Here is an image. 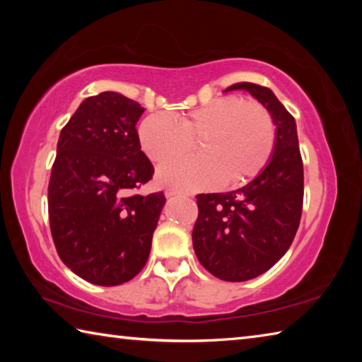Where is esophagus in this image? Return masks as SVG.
<instances>
[{"instance_id": "34e87169", "label": "esophagus", "mask_w": 362, "mask_h": 362, "mask_svg": "<svg viewBox=\"0 0 362 362\" xmlns=\"http://www.w3.org/2000/svg\"><path fill=\"white\" fill-rule=\"evenodd\" d=\"M179 194H180V192H177V189H174V188H168L166 189L168 198H173V196H179Z\"/></svg>"}]
</instances>
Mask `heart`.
<instances>
[{
	"label": "heart",
	"instance_id": "obj_1",
	"mask_svg": "<svg viewBox=\"0 0 362 362\" xmlns=\"http://www.w3.org/2000/svg\"><path fill=\"white\" fill-rule=\"evenodd\" d=\"M276 126L269 110L240 95H225L175 119L151 115L139 127L140 146L153 163L167 164L191 152L192 144H204V160L168 165L159 169L163 185L196 192L254 179L272 158Z\"/></svg>",
	"mask_w": 362,
	"mask_h": 362
}]
</instances>
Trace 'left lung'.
Instances as JSON below:
<instances>
[{"mask_svg":"<svg viewBox=\"0 0 362 362\" xmlns=\"http://www.w3.org/2000/svg\"><path fill=\"white\" fill-rule=\"evenodd\" d=\"M272 113L276 124L273 156L246 187L228 193L196 194L198 218L193 247L207 272L231 283L260 276L272 268L296 238L303 207V161L297 126L272 89L236 83Z\"/></svg>","mask_w":362,"mask_h":362,"instance_id":"obj_1","label":"left lung"}]
</instances>
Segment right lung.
<instances>
[{
    "mask_svg": "<svg viewBox=\"0 0 362 362\" xmlns=\"http://www.w3.org/2000/svg\"><path fill=\"white\" fill-rule=\"evenodd\" d=\"M144 112L108 90L88 97L60 132L49 225L60 260L93 284L118 286L139 274L166 203L163 192L136 193L155 173L136 129Z\"/></svg>",
    "mask_w": 362,
    "mask_h": 362,
    "instance_id": "right-lung-1",
    "label": "right lung"
}]
</instances>
